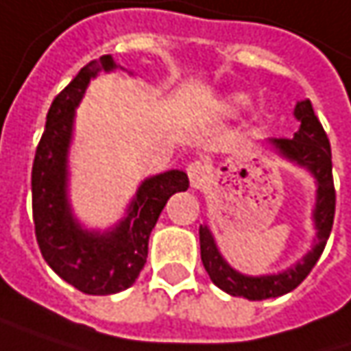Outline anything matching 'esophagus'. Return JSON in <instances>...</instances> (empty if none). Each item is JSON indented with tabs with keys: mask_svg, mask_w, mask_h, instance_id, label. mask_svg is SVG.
I'll return each mask as SVG.
<instances>
[{
	"mask_svg": "<svg viewBox=\"0 0 351 351\" xmlns=\"http://www.w3.org/2000/svg\"><path fill=\"white\" fill-rule=\"evenodd\" d=\"M186 171H188V178H189V184H191V188H199L204 182H206V176H208V169H206V165L202 162H191L186 167Z\"/></svg>",
	"mask_w": 351,
	"mask_h": 351,
	"instance_id": "obj_1",
	"label": "esophagus"
}]
</instances>
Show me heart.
Masks as SVG:
<instances>
[{"instance_id":"obj_1","label":"heart","mask_w":351,"mask_h":351,"mask_svg":"<svg viewBox=\"0 0 351 351\" xmlns=\"http://www.w3.org/2000/svg\"><path fill=\"white\" fill-rule=\"evenodd\" d=\"M247 106H250V97L243 95V93H232V95H228V97L223 99V104H221V108H223L226 112H241V110H245Z\"/></svg>"}]
</instances>
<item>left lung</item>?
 Here are the masks:
<instances>
[{
    "instance_id": "left-lung-1",
    "label": "left lung",
    "mask_w": 351,
    "mask_h": 351,
    "mask_svg": "<svg viewBox=\"0 0 351 351\" xmlns=\"http://www.w3.org/2000/svg\"><path fill=\"white\" fill-rule=\"evenodd\" d=\"M293 115L300 121V130L293 134V138L267 139V147L282 160L312 173L315 182V204L312 210L315 238H313L312 250L284 271L265 274V276H245L226 262L213 239L212 230L206 223L199 226V250H202L204 267L213 284L230 295L247 298L256 302V300H267V298L289 293L308 278V274L319 260L326 241L330 238L334 226V213H336V189L332 178L330 141L319 119L313 113L310 99L298 101Z\"/></svg>"
}]
</instances>
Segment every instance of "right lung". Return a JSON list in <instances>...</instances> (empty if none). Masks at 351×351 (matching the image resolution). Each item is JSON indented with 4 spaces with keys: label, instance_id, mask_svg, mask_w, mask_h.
Segmentation results:
<instances>
[{
    "label": "right lung",
    "instance_id": "right-lung-1",
    "mask_svg": "<svg viewBox=\"0 0 351 351\" xmlns=\"http://www.w3.org/2000/svg\"><path fill=\"white\" fill-rule=\"evenodd\" d=\"M112 56L89 62L53 99L32 169L34 223L47 265L73 288L89 295L123 291L138 280L147 258L149 234L167 199L189 188L188 173L169 169L145 178L125 215L108 230H88L69 202V147L75 110L99 71H115Z\"/></svg>",
    "mask_w": 351,
    "mask_h": 351
}]
</instances>
